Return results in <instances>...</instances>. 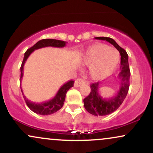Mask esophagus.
<instances>
[{"label": "esophagus", "mask_w": 153, "mask_h": 153, "mask_svg": "<svg viewBox=\"0 0 153 153\" xmlns=\"http://www.w3.org/2000/svg\"><path fill=\"white\" fill-rule=\"evenodd\" d=\"M84 82V80H82L81 78H79L77 79L75 81V83H74V87L75 88H78V87H80V85H82V83Z\"/></svg>", "instance_id": "1"}]
</instances>
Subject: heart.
I'll return each instance as SVG.
<instances>
[{
	"label": "heart",
	"instance_id": "1",
	"mask_svg": "<svg viewBox=\"0 0 153 153\" xmlns=\"http://www.w3.org/2000/svg\"><path fill=\"white\" fill-rule=\"evenodd\" d=\"M120 60L117 50L103 44H96L85 52L83 63L88 67L89 75L93 80L104 79L115 71Z\"/></svg>",
	"mask_w": 153,
	"mask_h": 153
}]
</instances>
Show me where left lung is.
I'll use <instances>...</instances> for the list:
<instances>
[{
  "label": "left lung",
  "mask_w": 153,
  "mask_h": 153,
  "mask_svg": "<svg viewBox=\"0 0 153 153\" xmlns=\"http://www.w3.org/2000/svg\"><path fill=\"white\" fill-rule=\"evenodd\" d=\"M96 39L106 40L117 48L121 54V66L119 73V89L114 96L106 99L99 93V82H95L91 85V93L83 99L84 107L88 112L94 116H106L115 111L127 96L129 88V71L128 54L113 39L109 37H96Z\"/></svg>",
  "instance_id": "1"
}]
</instances>
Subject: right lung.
<instances>
[{
  "mask_svg": "<svg viewBox=\"0 0 153 153\" xmlns=\"http://www.w3.org/2000/svg\"><path fill=\"white\" fill-rule=\"evenodd\" d=\"M66 43L67 42L61 41V40L53 39H42L40 41L37 42L34 46L31 47L29 50H26L25 54H24V59H23L22 66H21V81H22V79L23 78V75H24L23 71H24V64H25L26 59H28L29 55L34 50L47 47H53L61 48V47H64L65 46ZM73 84H74V81L73 80H70V81L67 82L66 83H65L59 89L57 94L55 95V96H54L53 99H50L48 101H45V102L41 103H34L33 101H31L30 100L26 99V97L24 96V93H23L22 88H21V90H22L23 96H24V99L25 100L26 105H27V106L32 111L40 115H50L57 112V111H59L63 106L67 92H68V91L73 86Z\"/></svg>",
  "mask_w": 153,
  "mask_h": 153,
  "instance_id": "1",
  "label": "right lung"
}]
</instances>
